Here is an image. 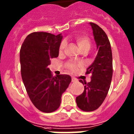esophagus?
<instances>
[{"label":"esophagus","mask_w":134,"mask_h":134,"mask_svg":"<svg viewBox=\"0 0 134 134\" xmlns=\"http://www.w3.org/2000/svg\"><path fill=\"white\" fill-rule=\"evenodd\" d=\"M72 82H78V80L76 79V78L72 77Z\"/></svg>","instance_id":"34e87169"}]
</instances>
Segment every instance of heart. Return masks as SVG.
<instances>
[{
    "mask_svg": "<svg viewBox=\"0 0 134 134\" xmlns=\"http://www.w3.org/2000/svg\"><path fill=\"white\" fill-rule=\"evenodd\" d=\"M76 42L77 43L78 46L80 49L81 51L83 50H87L88 51L91 48V43L90 41V39L88 37L84 35H76L74 37ZM65 47H66V42L65 41H62L60 46V48H59V51L60 52H62L63 50L64 49ZM80 64H76L74 63V62H68L66 64V67L71 72H76L78 70V68L80 67Z\"/></svg>",
    "mask_w": 134,
    "mask_h": 134,
    "instance_id": "b5f03b06",
    "label": "heart"
}]
</instances>
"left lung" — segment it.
<instances>
[{"label":"left lung","mask_w":134,"mask_h":134,"mask_svg":"<svg viewBox=\"0 0 134 134\" xmlns=\"http://www.w3.org/2000/svg\"><path fill=\"white\" fill-rule=\"evenodd\" d=\"M97 48V55L86 70V74H91V82L85 85L83 93L76 98L77 106L84 111L97 109L107 97L113 75V58L111 44L107 35L99 25L90 23Z\"/></svg>","instance_id":"left-lung-1"}]
</instances>
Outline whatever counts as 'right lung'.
I'll return each instance as SVG.
<instances>
[{
  "instance_id": "add662e5",
  "label": "right lung",
  "mask_w": 134,
  "mask_h": 134,
  "mask_svg": "<svg viewBox=\"0 0 134 134\" xmlns=\"http://www.w3.org/2000/svg\"><path fill=\"white\" fill-rule=\"evenodd\" d=\"M62 35L34 32L27 35L20 50L21 72L29 99L35 107L44 113L58 109L62 94L71 82L67 74L53 76L48 65L57 58Z\"/></svg>"
}]
</instances>
